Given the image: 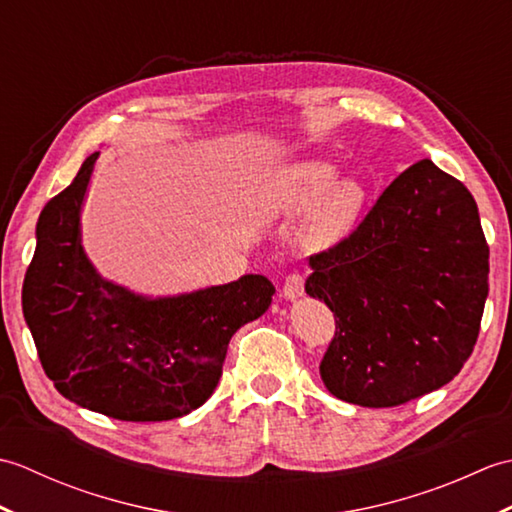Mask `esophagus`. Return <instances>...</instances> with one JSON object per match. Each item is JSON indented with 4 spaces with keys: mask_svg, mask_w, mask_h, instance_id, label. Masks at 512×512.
<instances>
[{
    "mask_svg": "<svg viewBox=\"0 0 512 512\" xmlns=\"http://www.w3.org/2000/svg\"><path fill=\"white\" fill-rule=\"evenodd\" d=\"M303 284H306V277L301 273H288L284 279V297L286 299H297L303 295Z\"/></svg>",
    "mask_w": 512,
    "mask_h": 512,
    "instance_id": "34e87169",
    "label": "esophagus"
}]
</instances>
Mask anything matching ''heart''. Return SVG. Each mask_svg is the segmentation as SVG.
Returning <instances> with one entry per match:
<instances>
[{
  "label": "heart",
  "instance_id": "obj_1",
  "mask_svg": "<svg viewBox=\"0 0 512 512\" xmlns=\"http://www.w3.org/2000/svg\"><path fill=\"white\" fill-rule=\"evenodd\" d=\"M330 162L308 160L292 165L275 182L273 202L279 211H306L308 239L314 244H332L350 233L365 206V189L356 180H341Z\"/></svg>",
  "mask_w": 512,
  "mask_h": 512
}]
</instances>
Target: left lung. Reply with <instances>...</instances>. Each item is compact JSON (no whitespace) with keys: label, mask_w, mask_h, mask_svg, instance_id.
I'll list each match as a JSON object with an SVG mask.
<instances>
[{"label":"left lung","mask_w":512,"mask_h":512,"mask_svg":"<svg viewBox=\"0 0 512 512\" xmlns=\"http://www.w3.org/2000/svg\"><path fill=\"white\" fill-rule=\"evenodd\" d=\"M306 292L334 314L319 372L332 396L398 407L460 374L488 295L469 189L431 160L389 184L354 231L310 255Z\"/></svg>","instance_id":"obj_1"}]
</instances>
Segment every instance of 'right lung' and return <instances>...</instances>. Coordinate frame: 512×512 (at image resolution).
Segmentation results:
<instances>
[{
  "label": "right lung",
  "mask_w": 512,
  "mask_h": 512,
  "mask_svg": "<svg viewBox=\"0 0 512 512\" xmlns=\"http://www.w3.org/2000/svg\"><path fill=\"white\" fill-rule=\"evenodd\" d=\"M96 156L43 206L21 290L24 317L43 372L68 400L127 422L180 418L213 394L228 341L268 310L275 286L246 275L149 301L103 281L79 231Z\"/></svg>",
  "instance_id": "add662e5"
}]
</instances>
